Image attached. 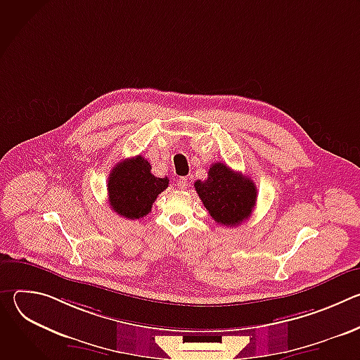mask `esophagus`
Instances as JSON below:
<instances>
[{
    "mask_svg": "<svg viewBox=\"0 0 360 360\" xmlns=\"http://www.w3.org/2000/svg\"><path fill=\"white\" fill-rule=\"evenodd\" d=\"M188 178H185V176H182V178H179L178 179V182H176V186L179 188V189H186L188 188Z\"/></svg>",
    "mask_w": 360,
    "mask_h": 360,
    "instance_id": "esophagus-1",
    "label": "esophagus"
}]
</instances>
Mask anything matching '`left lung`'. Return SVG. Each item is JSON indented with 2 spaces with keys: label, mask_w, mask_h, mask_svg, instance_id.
Here are the masks:
<instances>
[{
  "label": "left lung",
  "mask_w": 360,
  "mask_h": 360,
  "mask_svg": "<svg viewBox=\"0 0 360 360\" xmlns=\"http://www.w3.org/2000/svg\"><path fill=\"white\" fill-rule=\"evenodd\" d=\"M193 186L214 221L225 226H236L248 219L258 193L250 178L221 162L212 164L208 179L196 181Z\"/></svg>",
  "instance_id": "left-lung-1"
}]
</instances>
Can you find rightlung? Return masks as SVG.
Instances as JSON below:
<instances>
[{"label": "right lung", "mask_w": 360, "mask_h": 360, "mask_svg": "<svg viewBox=\"0 0 360 360\" xmlns=\"http://www.w3.org/2000/svg\"><path fill=\"white\" fill-rule=\"evenodd\" d=\"M169 179L157 178L150 164L141 155L118 162L108 176L111 208L127 219H139L150 212L157 196L168 188Z\"/></svg>", "instance_id": "1"}]
</instances>
